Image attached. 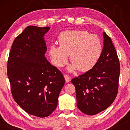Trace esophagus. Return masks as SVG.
Masks as SVG:
<instances>
[{
    "mask_svg": "<svg viewBox=\"0 0 130 130\" xmlns=\"http://www.w3.org/2000/svg\"><path fill=\"white\" fill-rule=\"evenodd\" d=\"M64 79H65V80L66 82H69L70 80V79L71 77L70 76H69L68 75H67V74H64Z\"/></svg>",
    "mask_w": 130,
    "mask_h": 130,
    "instance_id": "esophagus-1",
    "label": "esophagus"
}]
</instances>
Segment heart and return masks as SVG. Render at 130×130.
Masks as SVG:
<instances>
[{
    "label": "heart",
    "instance_id": "b5f03b06",
    "mask_svg": "<svg viewBox=\"0 0 130 130\" xmlns=\"http://www.w3.org/2000/svg\"><path fill=\"white\" fill-rule=\"evenodd\" d=\"M60 47L50 46L49 54L56 67L66 64L68 56L73 63L70 69L87 72L95 66L102 53V44L96 35L80 30L66 31L58 37Z\"/></svg>",
    "mask_w": 130,
    "mask_h": 130
}]
</instances>
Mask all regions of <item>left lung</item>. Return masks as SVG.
Wrapping results in <instances>:
<instances>
[{"label":"left lung","mask_w":130,"mask_h":130,"mask_svg":"<svg viewBox=\"0 0 130 130\" xmlns=\"http://www.w3.org/2000/svg\"><path fill=\"white\" fill-rule=\"evenodd\" d=\"M104 47L93 68L72 79L76 88L77 108L93 115L105 110L118 93L120 64L111 38L104 32Z\"/></svg>","instance_id":"1"}]
</instances>
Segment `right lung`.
<instances>
[{
  "instance_id": "1",
  "label": "right lung",
  "mask_w": 130,
  "mask_h": 130,
  "mask_svg": "<svg viewBox=\"0 0 130 130\" xmlns=\"http://www.w3.org/2000/svg\"><path fill=\"white\" fill-rule=\"evenodd\" d=\"M50 29L29 26L16 37L7 65L14 100L30 115L44 118L56 109L65 83L61 72L44 56L43 37Z\"/></svg>"
}]
</instances>
